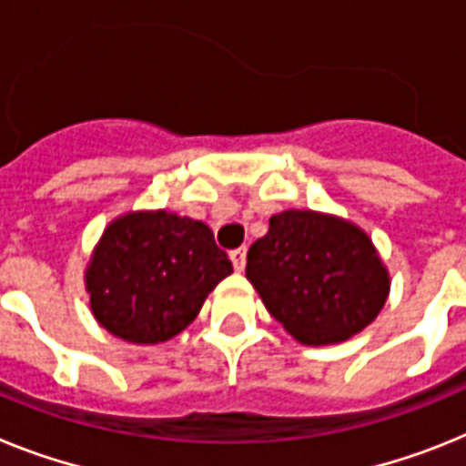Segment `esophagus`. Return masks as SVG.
<instances>
[{"mask_svg": "<svg viewBox=\"0 0 466 466\" xmlns=\"http://www.w3.org/2000/svg\"><path fill=\"white\" fill-rule=\"evenodd\" d=\"M229 260H232L234 269L237 272H244V267H246V248H237L229 253Z\"/></svg>", "mask_w": 466, "mask_h": 466, "instance_id": "obj_1", "label": "esophagus"}]
</instances>
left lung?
<instances>
[{
	"instance_id": "obj_1",
	"label": "left lung",
	"mask_w": 466,
	"mask_h": 466,
	"mask_svg": "<svg viewBox=\"0 0 466 466\" xmlns=\"http://www.w3.org/2000/svg\"><path fill=\"white\" fill-rule=\"evenodd\" d=\"M246 277L305 345H333L373 321L390 277L366 232L314 210H283L248 248Z\"/></svg>"
}]
</instances>
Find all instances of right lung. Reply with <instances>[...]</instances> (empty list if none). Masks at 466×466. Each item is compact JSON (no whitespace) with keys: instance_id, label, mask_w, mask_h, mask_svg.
<instances>
[{"instance_id":"add662e5","label":"right lung","mask_w":466,"mask_h":466,"mask_svg":"<svg viewBox=\"0 0 466 466\" xmlns=\"http://www.w3.org/2000/svg\"><path fill=\"white\" fill-rule=\"evenodd\" d=\"M228 274L232 262L204 222L157 210L128 213L105 229L86 286L103 329L157 345L187 329Z\"/></svg>"}]
</instances>
